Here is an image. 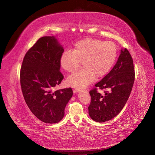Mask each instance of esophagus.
I'll return each mask as SVG.
<instances>
[{
	"instance_id": "34e87169",
	"label": "esophagus",
	"mask_w": 155,
	"mask_h": 155,
	"mask_svg": "<svg viewBox=\"0 0 155 155\" xmlns=\"http://www.w3.org/2000/svg\"><path fill=\"white\" fill-rule=\"evenodd\" d=\"M80 91H81L80 89H76V90H75V92H80Z\"/></svg>"
}]
</instances>
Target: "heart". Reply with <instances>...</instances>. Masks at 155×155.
I'll return each mask as SVG.
<instances>
[{
	"mask_svg": "<svg viewBox=\"0 0 155 155\" xmlns=\"http://www.w3.org/2000/svg\"><path fill=\"white\" fill-rule=\"evenodd\" d=\"M117 55L118 48L113 42L91 38L78 41L73 50L64 51L61 57V66L69 73L83 64V69L67 79V84L76 89L86 88L96 78H104L110 72Z\"/></svg>",
	"mask_w": 155,
	"mask_h": 155,
	"instance_id": "heart-1",
	"label": "heart"
}]
</instances>
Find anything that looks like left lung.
<instances>
[{
  "instance_id": "8db88e82",
  "label": "left lung",
  "mask_w": 155,
  "mask_h": 155,
  "mask_svg": "<svg viewBox=\"0 0 155 155\" xmlns=\"http://www.w3.org/2000/svg\"><path fill=\"white\" fill-rule=\"evenodd\" d=\"M133 60L126 48L121 49L118 61L110 72L95 85L89 93L91 102L88 107L91 118L97 122H104L114 118L127 101L134 81ZM96 87L107 89L102 96Z\"/></svg>"
}]
</instances>
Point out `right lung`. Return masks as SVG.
I'll return each instance as SVG.
<instances>
[{
  "instance_id": "right-lung-1",
  "label": "right lung",
  "mask_w": 155,
  "mask_h": 155,
  "mask_svg": "<svg viewBox=\"0 0 155 155\" xmlns=\"http://www.w3.org/2000/svg\"><path fill=\"white\" fill-rule=\"evenodd\" d=\"M63 51L55 36H45L27 51L22 61L20 81L23 96L32 113L45 123L61 120L73 95L71 88L52 91L63 79L59 72Z\"/></svg>"
}]
</instances>
